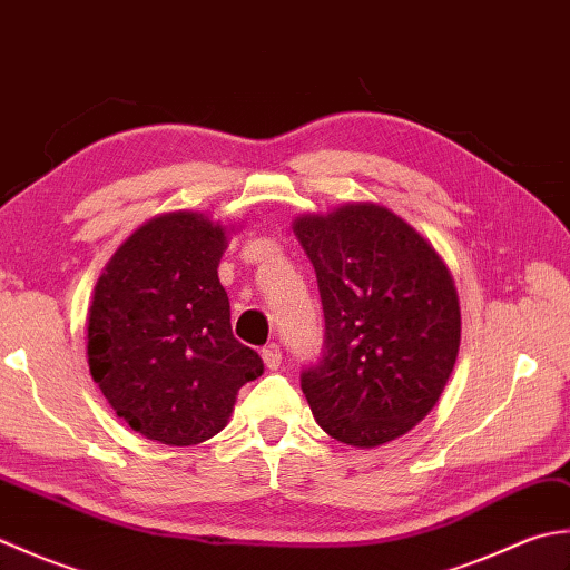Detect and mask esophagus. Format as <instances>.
Here are the masks:
<instances>
[{
	"instance_id": "34e87169",
	"label": "esophagus",
	"mask_w": 570,
	"mask_h": 570,
	"mask_svg": "<svg viewBox=\"0 0 570 570\" xmlns=\"http://www.w3.org/2000/svg\"><path fill=\"white\" fill-rule=\"evenodd\" d=\"M262 360L266 370H278V365H282V350H278V345H266L262 347Z\"/></svg>"
}]
</instances>
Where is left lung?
Returning a JSON list of instances; mask_svg holds the SVG:
<instances>
[{
    "label": "left lung",
    "instance_id": "8db88e82",
    "mask_svg": "<svg viewBox=\"0 0 570 570\" xmlns=\"http://www.w3.org/2000/svg\"><path fill=\"white\" fill-rule=\"evenodd\" d=\"M294 233L316 269L323 357L301 372L318 426L374 448L439 402L460 347V304L439 252L377 203L304 215Z\"/></svg>",
    "mask_w": 570,
    "mask_h": 570
}]
</instances>
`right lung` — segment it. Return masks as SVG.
Segmentation results:
<instances>
[{"label": "right lung", "instance_id": "add662e5", "mask_svg": "<svg viewBox=\"0 0 570 570\" xmlns=\"http://www.w3.org/2000/svg\"><path fill=\"white\" fill-rule=\"evenodd\" d=\"M227 229L178 210L135 229L95 284L88 365L105 399L137 433L196 445L227 426L262 357L229 325L217 264Z\"/></svg>", "mask_w": 570, "mask_h": 570}]
</instances>
